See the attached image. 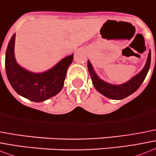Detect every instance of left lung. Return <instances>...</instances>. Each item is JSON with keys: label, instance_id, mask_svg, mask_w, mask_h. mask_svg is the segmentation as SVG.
Returning a JSON list of instances; mask_svg holds the SVG:
<instances>
[{"label": "left lung", "instance_id": "obj_1", "mask_svg": "<svg viewBox=\"0 0 156 156\" xmlns=\"http://www.w3.org/2000/svg\"><path fill=\"white\" fill-rule=\"evenodd\" d=\"M150 64L151 50L149 51L147 62L145 64V66L144 67V69H142L139 74L134 76L128 82L121 85H112L108 83V82L101 80L94 70L93 66L91 65L90 61L87 62V67H88L90 75L94 87H95V89L99 93L106 96L107 98L119 100L126 98L127 96L132 94L134 92H135L139 89V87L141 86V84L146 78L147 74V72L149 70V68H150Z\"/></svg>", "mask_w": 156, "mask_h": 156}]
</instances>
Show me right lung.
<instances>
[{
	"label": "right lung",
	"instance_id": "add662e5",
	"mask_svg": "<svg viewBox=\"0 0 156 156\" xmlns=\"http://www.w3.org/2000/svg\"><path fill=\"white\" fill-rule=\"evenodd\" d=\"M15 34L6 49L5 70L9 82L16 93L33 102H43L56 95L62 89L68 67L74 54L66 57L55 66L44 73L28 71L16 63L14 56Z\"/></svg>",
	"mask_w": 156,
	"mask_h": 156
}]
</instances>
